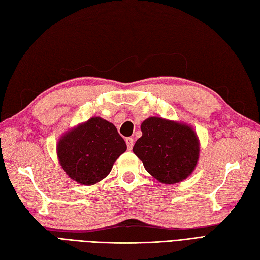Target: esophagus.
<instances>
[{
    "mask_svg": "<svg viewBox=\"0 0 260 260\" xmlns=\"http://www.w3.org/2000/svg\"><path fill=\"white\" fill-rule=\"evenodd\" d=\"M125 143H127V147L129 151H131L132 147H133V143H135V140H133L132 138H127L125 139Z\"/></svg>",
    "mask_w": 260,
    "mask_h": 260,
    "instance_id": "esophagus-1",
    "label": "esophagus"
}]
</instances>
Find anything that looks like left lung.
I'll list each match as a JSON object with an SVG mask.
<instances>
[{
    "label": "left lung",
    "instance_id": "obj_1",
    "mask_svg": "<svg viewBox=\"0 0 260 260\" xmlns=\"http://www.w3.org/2000/svg\"><path fill=\"white\" fill-rule=\"evenodd\" d=\"M133 153L149 175L164 184H175L192 175L200 158V140L192 125L148 117Z\"/></svg>",
    "mask_w": 260,
    "mask_h": 260
}]
</instances>
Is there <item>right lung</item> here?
Listing matches in <instances>:
<instances>
[{"label": "right lung", "mask_w": 260, "mask_h": 260, "mask_svg": "<svg viewBox=\"0 0 260 260\" xmlns=\"http://www.w3.org/2000/svg\"><path fill=\"white\" fill-rule=\"evenodd\" d=\"M125 149L115 125L101 117H92L69 129L56 146L61 168L82 185H93L106 178Z\"/></svg>", "instance_id": "1"}]
</instances>
